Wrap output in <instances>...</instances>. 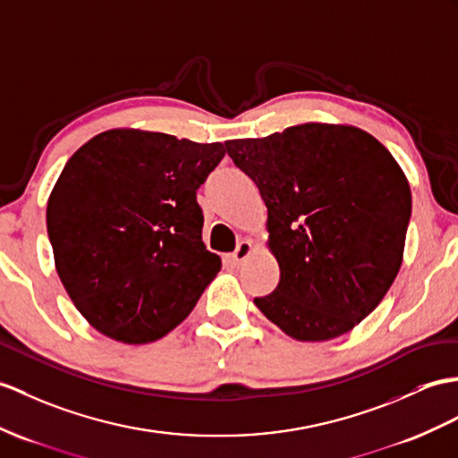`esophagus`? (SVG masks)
Masks as SVG:
<instances>
[{
	"instance_id": "34e87169",
	"label": "esophagus",
	"mask_w": 458,
	"mask_h": 458,
	"mask_svg": "<svg viewBox=\"0 0 458 458\" xmlns=\"http://www.w3.org/2000/svg\"><path fill=\"white\" fill-rule=\"evenodd\" d=\"M250 252H252V242H250V241H241V242L237 244L235 252L231 254V262L235 264V266H239L241 262H244V260L249 259Z\"/></svg>"
}]
</instances>
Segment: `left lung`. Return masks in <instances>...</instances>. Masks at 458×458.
Segmentation results:
<instances>
[{
    "instance_id": "obj_1",
    "label": "left lung",
    "mask_w": 458,
    "mask_h": 458,
    "mask_svg": "<svg viewBox=\"0 0 458 458\" xmlns=\"http://www.w3.org/2000/svg\"><path fill=\"white\" fill-rule=\"evenodd\" d=\"M225 148L259 186L280 264V284L254 305L301 342L350 332L403 264L411 214L403 169L371 133L340 124L309 122Z\"/></svg>"
}]
</instances>
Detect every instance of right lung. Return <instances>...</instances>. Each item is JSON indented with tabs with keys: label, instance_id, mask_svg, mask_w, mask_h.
Instances as JSON below:
<instances>
[{
	"label": "right lung",
	"instance_id": "1",
	"mask_svg": "<svg viewBox=\"0 0 458 458\" xmlns=\"http://www.w3.org/2000/svg\"><path fill=\"white\" fill-rule=\"evenodd\" d=\"M223 143L108 130L77 149L48 198L55 270L89 325L124 344L163 338L221 270L196 191Z\"/></svg>",
	"mask_w": 458,
	"mask_h": 458
}]
</instances>
